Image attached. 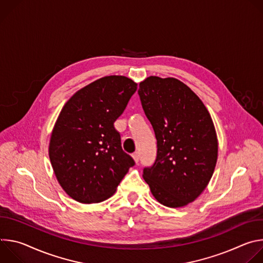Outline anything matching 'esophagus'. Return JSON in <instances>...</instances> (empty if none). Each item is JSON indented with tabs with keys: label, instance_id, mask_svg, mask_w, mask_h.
Masks as SVG:
<instances>
[{
	"label": "esophagus",
	"instance_id": "1",
	"mask_svg": "<svg viewBox=\"0 0 263 263\" xmlns=\"http://www.w3.org/2000/svg\"><path fill=\"white\" fill-rule=\"evenodd\" d=\"M132 157H133L134 161H135L136 163H138V161H139V153H138V152L133 153V154H132Z\"/></svg>",
	"mask_w": 263,
	"mask_h": 263
}]
</instances>
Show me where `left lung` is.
Returning a JSON list of instances; mask_svg holds the SVG:
<instances>
[{"label":"left lung","instance_id":"8db88e82","mask_svg":"<svg viewBox=\"0 0 263 263\" xmlns=\"http://www.w3.org/2000/svg\"><path fill=\"white\" fill-rule=\"evenodd\" d=\"M138 95L157 139V157L143 179L162 205L194 202L207 187L217 160L218 143L209 112L200 98L176 78L151 76Z\"/></svg>","mask_w":263,"mask_h":263}]
</instances>
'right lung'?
<instances>
[{
    "mask_svg": "<svg viewBox=\"0 0 263 263\" xmlns=\"http://www.w3.org/2000/svg\"><path fill=\"white\" fill-rule=\"evenodd\" d=\"M137 84L125 76H106L74 93L54 125L49 156L63 191L83 204L110 198L135 164L122 148L114 124Z\"/></svg>",
    "mask_w": 263,
    "mask_h": 263,
    "instance_id": "obj_1",
    "label": "right lung"
}]
</instances>
